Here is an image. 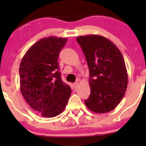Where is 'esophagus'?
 <instances>
[{"mask_svg":"<svg viewBox=\"0 0 146 146\" xmlns=\"http://www.w3.org/2000/svg\"><path fill=\"white\" fill-rule=\"evenodd\" d=\"M78 82H75V83H73V88H74V89H76V88H78Z\"/></svg>","mask_w":146,"mask_h":146,"instance_id":"1","label":"esophagus"}]
</instances>
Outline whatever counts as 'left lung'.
<instances>
[{
  "instance_id": "left-lung-1",
  "label": "left lung",
  "mask_w": 146,
  "mask_h": 146,
  "mask_svg": "<svg viewBox=\"0 0 146 146\" xmlns=\"http://www.w3.org/2000/svg\"><path fill=\"white\" fill-rule=\"evenodd\" d=\"M89 68L90 95L86 107L96 113L117 107L125 95L128 74L124 59L112 42L97 35L77 37Z\"/></svg>"
}]
</instances>
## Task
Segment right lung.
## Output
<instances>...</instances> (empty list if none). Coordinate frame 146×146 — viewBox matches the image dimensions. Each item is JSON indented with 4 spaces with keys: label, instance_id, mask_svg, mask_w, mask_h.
<instances>
[{
    "label": "right lung",
    "instance_id": "add662e5",
    "mask_svg": "<svg viewBox=\"0 0 146 146\" xmlns=\"http://www.w3.org/2000/svg\"><path fill=\"white\" fill-rule=\"evenodd\" d=\"M67 38L48 36L33 44L20 65L22 95L40 115L54 117L61 114L71 94L70 86L61 80L58 58Z\"/></svg>",
    "mask_w": 146,
    "mask_h": 146
}]
</instances>
